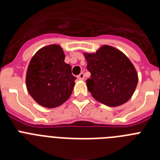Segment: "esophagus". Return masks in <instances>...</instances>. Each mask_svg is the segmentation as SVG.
Returning a JSON list of instances; mask_svg holds the SVG:
<instances>
[{
    "mask_svg": "<svg viewBox=\"0 0 160 160\" xmlns=\"http://www.w3.org/2000/svg\"><path fill=\"white\" fill-rule=\"evenodd\" d=\"M78 78L79 80H84V78H85L84 73H80V74H79V75L78 76Z\"/></svg>",
    "mask_w": 160,
    "mask_h": 160,
    "instance_id": "obj_1",
    "label": "esophagus"
}]
</instances>
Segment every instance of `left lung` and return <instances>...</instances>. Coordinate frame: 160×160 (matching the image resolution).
<instances>
[{
	"mask_svg": "<svg viewBox=\"0 0 160 160\" xmlns=\"http://www.w3.org/2000/svg\"><path fill=\"white\" fill-rule=\"evenodd\" d=\"M87 70L88 90L94 99L108 107L126 103L138 84V73L131 60L121 50L103 45L95 53H83Z\"/></svg>",
	"mask_w": 160,
	"mask_h": 160,
	"instance_id": "1",
	"label": "left lung"
}]
</instances>
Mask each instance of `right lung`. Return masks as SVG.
I'll use <instances>...</instances> for the list:
<instances>
[{
	"instance_id": "1",
	"label": "right lung",
	"mask_w": 160,
	"mask_h": 160,
	"mask_svg": "<svg viewBox=\"0 0 160 160\" xmlns=\"http://www.w3.org/2000/svg\"><path fill=\"white\" fill-rule=\"evenodd\" d=\"M65 53L58 44L38 49L31 58L25 77L28 92L37 103L55 108L69 99L75 85L71 66L64 62Z\"/></svg>"
}]
</instances>
